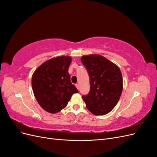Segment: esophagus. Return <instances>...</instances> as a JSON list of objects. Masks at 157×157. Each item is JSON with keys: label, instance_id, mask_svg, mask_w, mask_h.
Here are the masks:
<instances>
[{"label": "esophagus", "instance_id": "34e87169", "mask_svg": "<svg viewBox=\"0 0 157 157\" xmlns=\"http://www.w3.org/2000/svg\"><path fill=\"white\" fill-rule=\"evenodd\" d=\"M75 86H76V87H77V89H78L79 86H78V84H75Z\"/></svg>", "mask_w": 157, "mask_h": 157}]
</instances>
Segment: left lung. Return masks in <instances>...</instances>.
Listing matches in <instances>:
<instances>
[{"label":"left lung","mask_w":157,"mask_h":157,"mask_svg":"<svg viewBox=\"0 0 157 157\" xmlns=\"http://www.w3.org/2000/svg\"><path fill=\"white\" fill-rule=\"evenodd\" d=\"M80 59L88 71L90 84V91L82 96L83 100L94 115H106L116 106L121 96V71L116 64L100 55L83 56Z\"/></svg>","instance_id":"8db88e82"}]
</instances>
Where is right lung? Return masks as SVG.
<instances>
[{
    "label": "right lung",
    "mask_w": 157,
    "mask_h": 157,
    "mask_svg": "<svg viewBox=\"0 0 157 157\" xmlns=\"http://www.w3.org/2000/svg\"><path fill=\"white\" fill-rule=\"evenodd\" d=\"M70 56H58L41 64L32 76V88L37 102L50 113H56L67 106L72 95L78 91L72 84L69 67Z\"/></svg>",
    "instance_id": "add662e5"
}]
</instances>
